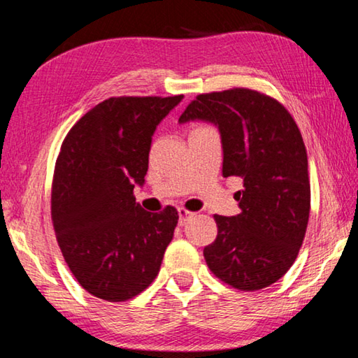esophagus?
<instances>
[{
	"label": "esophagus",
	"instance_id": "1",
	"mask_svg": "<svg viewBox=\"0 0 358 358\" xmlns=\"http://www.w3.org/2000/svg\"><path fill=\"white\" fill-rule=\"evenodd\" d=\"M178 215H180L178 224H180V226H185L186 221L189 220V217H191L194 213H191V211H187L186 208H178Z\"/></svg>",
	"mask_w": 358,
	"mask_h": 358
}]
</instances>
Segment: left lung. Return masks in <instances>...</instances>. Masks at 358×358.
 Returning a JSON list of instances; mask_svg holds the SVG:
<instances>
[{"label": "left lung", "instance_id": "1", "mask_svg": "<svg viewBox=\"0 0 358 358\" xmlns=\"http://www.w3.org/2000/svg\"><path fill=\"white\" fill-rule=\"evenodd\" d=\"M217 126L222 175L240 177L241 213L215 215L217 235L203 257L216 278L238 290L268 287L299 256L311 208L308 156L299 126L281 102L250 88L199 94L180 123Z\"/></svg>", "mask_w": 358, "mask_h": 358}]
</instances>
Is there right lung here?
I'll use <instances>...</instances> for the list:
<instances>
[{
	"label": "right lung",
	"mask_w": 358,
	"mask_h": 358,
	"mask_svg": "<svg viewBox=\"0 0 358 358\" xmlns=\"http://www.w3.org/2000/svg\"><path fill=\"white\" fill-rule=\"evenodd\" d=\"M183 94L120 96L93 107L63 141L52 183V222L78 284L106 301H126L159 273L178 211L136 202L151 136Z\"/></svg>",
	"instance_id": "obj_1"
}]
</instances>
